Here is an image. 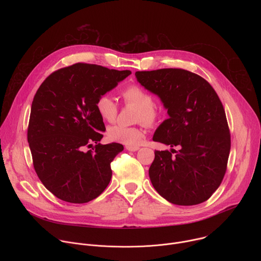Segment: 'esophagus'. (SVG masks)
<instances>
[{
    "label": "esophagus",
    "mask_w": 261,
    "mask_h": 261,
    "mask_svg": "<svg viewBox=\"0 0 261 261\" xmlns=\"http://www.w3.org/2000/svg\"><path fill=\"white\" fill-rule=\"evenodd\" d=\"M126 150L130 151V152H136L139 150V146H130V145H127L126 146Z\"/></svg>",
    "instance_id": "1"
}]
</instances>
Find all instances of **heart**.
<instances>
[{"label": "heart", "instance_id": "obj_1", "mask_svg": "<svg viewBox=\"0 0 261 261\" xmlns=\"http://www.w3.org/2000/svg\"><path fill=\"white\" fill-rule=\"evenodd\" d=\"M122 95L126 104L136 107L135 122H143L151 125L158 120L159 110L155 106V100L151 93L136 85H132L126 88ZM96 109L101 119L106 122L111 123L117 118L118 105L108 94H103L97 99ZM107 135L110 140L135 146L141 141L144 132L140 127H128L117 124L108 128Z\"/></svg>", "mask_w": 261, "mask_h": 261}]
</instances>
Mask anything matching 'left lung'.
I'll return each mask as SVG.
<instances>
[{
  "instance_id": "1",
  "label": "left lung",
  "mask_w": 261,
  "mask_h": 261,
  "mask_svg": "<svg viewBox=\"0 0 261 261\" xmlns=\"http://www.w3.org/2000/svg\"><path fill=\"white\" fill-rule=\"evenodd\" d=\"M135 76L160 98L169 116L153 140L178 147L155 151L148 169L154 188L177 205L207 200L224 177L230 152L225 110L217 93L204 79L184 69L137 71Z\"/></svg>"
}]
</instances>
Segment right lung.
<instances>
[{
    "label": "right lung",
    "instance_id": "right-lung-1",
    "mask_svg": "<svg viewBox=\"0 0 261 261\" xmlns=\"http://www.w3.org/2000/svg\"><path fill=\"white\" fill-rule=\"evenodd\" d=\"M130 74V70L77 63L51 73L37 91L28 142L37 175L58 198L89 202L108 186L110 163L124 146L99 143L105 126L96 101ZM93 143L96 145L86 151Z\"/></svg>",
    "mask_w": 261,
    "mask_h": 261
}]
</instances>
